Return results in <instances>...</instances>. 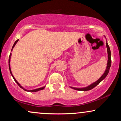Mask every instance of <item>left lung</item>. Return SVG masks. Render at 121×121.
<instances>
[{"label":"left lung","instance_id":"8db88e82","mask_svg":"<svg viewBox=\"0 0 121 121\" xmlns=\"http://www.w3.org/2000/svg\"><path fill=\"white\" fill-rule=\"evenodd\" d=\"M106 48H107V52H108V63H107V66H106V69L105 70V72L102 76L98 79L97 81H96L94 82L91 84L90 85L87 86L86 87H81V88H76V87H70L71 88L73 89L74 90H77V91H90V90L92 89L93 88H94V87H95L97 85H98L99 83L101 82L105 78V77H106L107 75L108 74L109 72V70H110V68L111 66V63H112V60H111V52H110V49L109 46L108 45V42H107L106 40Z\"/></svg>","mask_w":121,"mask_h":121}]
</instances>
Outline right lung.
I'll use <instances>...</instances> for the list:
<instances>
[{"mask_svg":"<svg viewBox=\"0 0 121 121\" xmlns=\"http://www.w3.org/2000/svg\"><path fill=\"white\" fill-rule=\"evenodd\" d=\"M19 41V39L18 40H16V41H15V43L14 44H13V47H12V49H11V51H12V49H13V48H14V47L15 46V45H16V43H17V41ZM11 53H10V55H9V60H8V63H9V72H10V73L11 74V75H12V77H13V80H15V81L16 82V84H17L19 86H20L21 88L22 89H23V90H24L25 91H29V92H36V91H41V90H43V89H44V88H45V86H43V87H40V88H37V89H34V90H27V89H24V87H23V86H21V85L19 84V82H18L17 81V80H16V79L15 78V77H13V75H12V72H11V67H10V60H11Z\"/></svg>","mask_w":121,"mask_h":121,"instance_id":"1","label":"right lung"}]
</instances>
